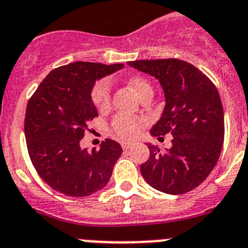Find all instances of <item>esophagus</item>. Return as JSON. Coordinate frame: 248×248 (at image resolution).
<instances>
[{"label":"esophagus","instance_id":"esophagus-1","mask_svg":"<svg viewBox=\"0 0 248 248\" xmlns=\"http://www.w3.org/2000/svg\"><path fill=\"white\" fill-rule=\"evenodd\" d=\"M121 146L124 150H128V148L132 147V143H130V142H122Z\"/></svg>","mask_w":248,"mask_h":248}]
</instances>
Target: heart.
Returning a JSON list of instances; mask_svg holds the SVG:
<instances>
[{
    "label": "heart",
    "mask_w": 248,
    "mask_h": 248,
    "mask_svg": "<svg viewBox=\"0 0 248 248\" xmlns=\"http://www.w3.org/2000/svg\"><path fill=\"white\" fill-rule=\"evenodd\" d=\"M128 85L139 98H142L148 92H154L152 86L143 77H132L128 81ZM111 90L112 83L108 78L100 79L98 82L94 83L91 91V98L96 108L100 109V111H105V109L108 108L109 103H111ZM140 124H141V120H139V118L117 115L113 117L111 122V131L120 139L131 140L137 136Z\"/></svg>",
    "instance_id": "1"
}]
</instances>
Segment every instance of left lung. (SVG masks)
Listing matches in <instances>:
<instances>
[{"label": "left lung", "mask_w": 248, "mask_h": 248, "mask_svg": "<svg viewBox=\"0 0 248 248\" xmlns=\"http://www.w3.org/2000/svg\"><path fill=\"white\" fill-rule=\"evenodd\" d=\"M128 64L156 77L165 92V109L151 135L158 139L172 135V146L166 152L148 143L150 157L141 165L142 176L161 192H188L207 178L222 150L225 118L216 86L182 60H141Z\"/></svg>", "instance_id": "8db88e82"}]
</instances>
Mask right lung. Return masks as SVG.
I'll list each match as a JSON object with an SVG mask.
<instances>
[{"label":"right lung","mask_w":248,"mask_h":248,"mask_svg":"<svg viewBox=\"0 0 248 248\" xmlns=\"http://www.w3.org/2000/svg\"><path fill=\"white\" fill-rule=\"evenodd\" d=\"M124 67L77 61L52 70L27 103L25 136L30 158L40 177L57 192L85 197L106 186L120 143L102 141L100 148L82 150L79 141L97 117L91 98L94 82ZM90 131V130H88Z\"/></svg>","instance_id":"obj_1"}]
</instances>
